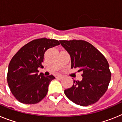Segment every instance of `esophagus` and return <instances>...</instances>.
<instances>
[{
  "label": "esophagus",
  "mask_w": 122,
  "mask_h": 122,
  "mask_svg": "<svg viewBox=\"0 0 122 122\" xmlns=\"http://www.w3.org/2000/svg\"><path fill=\"white\" fill-rule=\"evenodd\" d=\"M57 79H63V76H62V75H58V76H57Z\"/></svg>",
  "instance_id": "1"
}]
</instances>
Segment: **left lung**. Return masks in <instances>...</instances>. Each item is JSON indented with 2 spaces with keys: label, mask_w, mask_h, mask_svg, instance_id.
<instances>
[{
  "label": "left lung",
  "mask_w": 122,
  "mask_h": 122,
  "mask_svg": "<svg viewBox=\"0 0 122 122\" xmlns=\"http://www.w3.org/2000/svg\"><path fill=\"white\" fill-rule=\"evenodd\" d=\"M71 60V68L82 71L81 81H74L65 95L75 104L87 106L97 102L108 89L111 73L107 60L95 47L84 40H60Z\"/></svg>",
  "instance_id": "8db88e82"
}]
</instances>
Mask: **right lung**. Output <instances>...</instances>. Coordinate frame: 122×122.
Masks as SVG:
<instances>
[{
    "label": "right lung",
    "mask_w": 122,
    "mask_h": 122,
    "mask_svg": "<svg viewBox=\"0 0 122 122\" xmlns=\"http://www.w3.org/2000/svg\"><path fill=\"white\" fill-rule=\"evenodd\" d=\"M59 45L57 40H33L13 57L8 66L7 82L18 101L24 104H36L46 97L49 83L55 77L45 76L42 73L38 74V68L43 67L41 63L46 50Z\"/></svg>",
    "instance_id": "right-lung-1"
}]
</instances>
